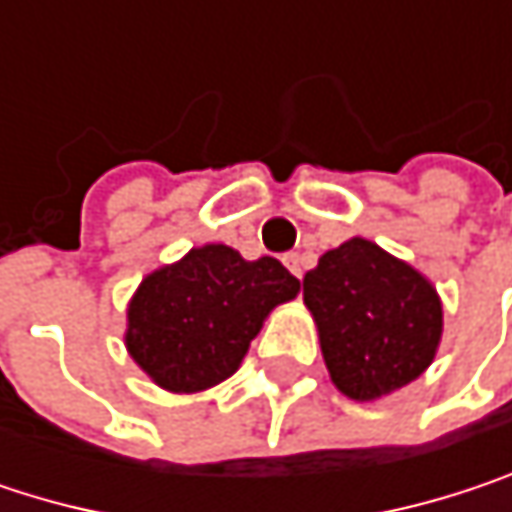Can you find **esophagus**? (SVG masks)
Returning a JSON list of instances; mask_svg holds the SVG:
<instances>
[{"label": "esophagus", "mask_w": 512, "mask_h": 512, "mask_svg": "<svg viewBox=\"0 0 512 512\" xmlns=\"http://www.w3.org/2000/svg\"><path fill=\"white\" fill-rule=\"evenodd\" d=\"M281 260H284V266H287L296 278H302V257L296 255V252H287Z\"/></svg>", "instance_id": "34e87169"}]
</instances>
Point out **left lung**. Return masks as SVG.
Returning <instances> with one entry per match:
<instances>
[{"instance_id":"8db88e82","label":"left lung","mask_w":512,"mask_h":512,"mask_svg":"<svg viewBox=\"0 0 512 512\" xmlns=\"http://www.w3.org/2000/svg\"><path fill=\"white\" fill-rule=\"evenodd\" d=\"M329 376L353 400L385 397L418 379L442 341L436 287L370 240L326 252L302 278Z\"/></svg>"}]
</instances>
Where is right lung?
<instances>
[{
  "instance_id": "add662e5",
  "label": "right lung",
  "mask_w": 512,
  "mask_h": 512,
  "mask_svg": "<svg viewBox=\"0 0 512 512\" xmlns=\"http://www.w3.org/2000/svg\"><path fill=\"white\" fill-rule=\"evenodd\" d=\"M299 293L275 257L222 243L151 272L127 308V350L159 388L192 394L237 373L269 311Z\"/></svg>"
}]
</instances>
